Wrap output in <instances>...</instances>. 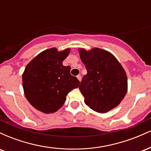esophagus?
<instances>
[{"label": "esophagus", "mask_w": 151, "mask_h": 151, "mask_svg": "<svg viewBox=\"0 0 151 151\" xmlns=\"http://www.w3.org/2000/svg\"><path fill=\"white\" fill-rule=\"evenodd\" d=\"M77 79H79V81H81V76L80 75V74H79V75H77Z\"/></svg>", "instance_id": "obj_1"}]
</instances>
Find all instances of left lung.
Returning a JSON list of instances; mask_svg holds the SVG:
<instances>
[{
    "mask_svg": "<svg viewBox=\"0 0 151 151\" xmlns=\"http://www.w3.org/2000/svg\"><path fill=\"white\" fill-rule=\"evenodd\" d=\"M79 53L87 70L79 86L84 103L101 114L116 108L128 90L124 67L113 54L101 48H79Z\"/></svg>",
    "mask_w": 151,
    "mask_h": 151,
    "instance_id": "obj_1",
    "label": "left lung"
}]
</instances>
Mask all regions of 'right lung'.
Wrapping results in <instances>:
<instances>
[{"label":"right lung","instance_id":"add662e5","mask_svg":"<svg viewBox=\"0 0 151 151\" xmlns=\"http://www.w3.org/2000/svg\"><path fill=\"white\" fill-rule=\"evenodd\" d=\"M70 52V47L62 51L56 47L47 49L35 57L22 73L26 99L42 113L57 111L65 104L67 93L79 87L80 83L71 75V67L62 65Z\"/></svg>","mask_w":151,"mask_h":151}]
</instances>
